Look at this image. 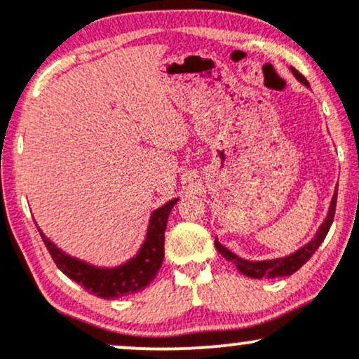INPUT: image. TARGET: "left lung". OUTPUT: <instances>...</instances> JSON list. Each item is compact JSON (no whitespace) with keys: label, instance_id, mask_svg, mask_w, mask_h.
Returning <instances> with one entry per match:
<instances>
[{"label":"left lung","instance_id":"8db88e82","mask_svg":"<svg viewBox=\"0 0 359 359\" xmlns=\"http://www.w3.org/2000/svg\"><path fill=\"white\" fill-rule=\"evenodd\" d=\"M290 71L295 76V79L302 82V84L307 86V88H311L307 79L302 76V74L295 71L294 67H290ZM336 199H337V189L334 191V196H332L331 204H329L327 216L324 217L323 224L319 226V229L316 231L314 238H312L311 241H307L304 246H300L299 250H295L294 253L287 255V257L273 258V259H258V262H253V259H245V258L238 257V255L233 253L231 250H228L226 246H222L221 243L217 241V238L214 240V245H216L217 251H219L222 257L228 259V262H233L234 266H236V269L240 270L243 275H246V277H250V278L288 277V275L295 273V271H297L300 266L304 265V263H307L309 258H311L312 255L316 253V250L320 246V243L324 241L325 234H327L329 228H331V224H332V219H334Z\"/></svg>","mask_w":359,"mask_h":359}]
</instances>
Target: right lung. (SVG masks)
Instances as JSON below:
<instances>
[{
  "mask_svg": "<svg viewBox=\"0 0 359 359\" xmlns=\"http://www.w3.org/2000/svg\"><path fill=\"white\" fill-rule=\"evenodd\" d=\"M177 201L179 199L175 197L151 212L145 241L142 243L133 258L118 266H96L84 259L71 257L65 251L57 248V245H53L45 236L39 226L36 228L62 273L67 275L69 278L79 283L96 297L118 299L143 290L156 277L163 262V241H165L168 214Z\"/></svg>",
  "mask_w": 359,
  "mask_h": 359,
  "instance_id": "right-lung-1",
  "label": "right lung"
}]
</instances>
